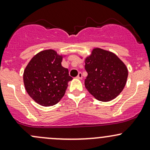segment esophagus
I'll use <instances>...</instances> for the list:
<instances>
[{
  "label": "esophagus",
  "mask_w": 150,
  "mask_h": 150,
  "mask_svg": "<svg viewBox=\"0 0 150 150\" xmlns=\"http://www.w3.org/2000/svg\"><path fill=\"white\" fill-rule=\"evenodd\" d=\"M76 78L79 79H82V74L81 73V72H79V74L76 76Z\"/></svg>",
  "instance_id": "1"
}]
</instances>
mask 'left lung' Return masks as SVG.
I'll use <instances>...</instances> for the list:
<instances>
[{"instance_id": "obj_1", "label": "left lung", "mask_w": 150, "mask_h": 150, "mask_svg": "<svg viewBox=\"0 0 150 150\" xmlns=\"http://www.w3.org/2000/svg\"><path fill=\"white\" fill-rule=\"evenodd\" d=\"M85 69L88 74L85 87L99 101L114 99L126 84L128 76L126 66L109 51L94 49L85 60Z\"/></svg>"}]
</instances>
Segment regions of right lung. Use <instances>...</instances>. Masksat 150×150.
I'll return each mask as SVG.
<instances>
[{
  "label": "right lung",
  "mask_w": 150,
  "mask_h": 150,
  "mask_svg": "<svg viewBox=\"0 0 150 150\" xmlns=\"http://www.w3.org/2000/svg\"><path fill=\"white\" fill-rule=\"evenodd\" d=\"M62 62V57L55 51L45 50L33 56L24 71L25 90L40 105L57 104L65 94L68 82L73 79Z\"/></svg>",
  "instance_id": "obj_1"
}]
</instances>
